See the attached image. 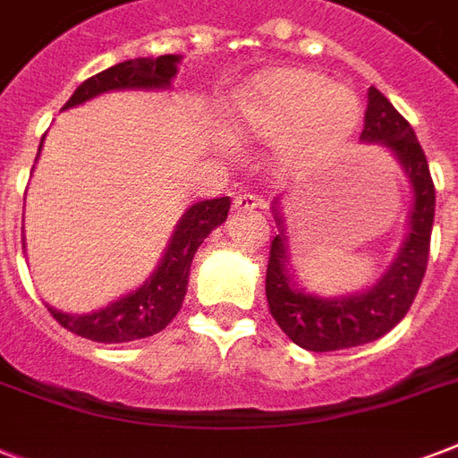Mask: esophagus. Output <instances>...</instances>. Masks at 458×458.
Listing matches in <instances>:
<instances>
[{
    "label": "esophagus",
    "mask_w": 458,
    "mask_h": 458,
    "mask_svg": "<svg viewBox=\"0 0 458 458\" xmlns=\"http://www.w3.org/2000/svg\"><path fill=\"white\" fill-rule=\"evenodd\" d=\"M261 207H264V199L254 192L237 194L235 201H233V208H235V211H254V208H261Z\"/></svg>",
    "instance_id": "34e87169"
}]
</instances>
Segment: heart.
I'll return each mask as SVG.
<instances>
[{"instance_id": "b5f03b06", "label": "heart", "mask_w": 458, "mask_h": 458, "mask_svg": "<svg viewBox=\"0 0 458 458\" xmlns=\"http://www.w3.org/2000/svg\"><path fill=\"white\" fill-rule=\"evenodd\" d=\"M242 123L261 135L290 131L287 149L297 158H316L354 132L361 104L347 88L330 85L311 71H280L237 102Z\"/></svg>"}]
</instances>
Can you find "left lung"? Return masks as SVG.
<instances>
[{
	"label": "left lung",
	"instance_id": "1",
	"mask_svg": "<svg viewBox=\"0 0 458 458\" xmlns=\"http://www.w3.org/2000/svg\"><path fill=\"white\" fill-rule=\"evenodd\" d=\"M361 140L387 147L411 178L413 208L404 247L369 293L320 300L293 285L287 273V235L278 208L276 221L280 233L273 237L268 268H266V300L268 311L280 330L309 352H337L373 342L390 333L404 318L413 297L419 294L430 254V233L435 218V185L428 158L413 135V128L387 97L376 88L369 89V106L363 116Z\"/></svg>",
	"mask_w": 458,
	"mask_h": 458
}]
</instances>
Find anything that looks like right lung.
<instances>
[{"instance_id":"1","label":"right lung","mask_w":458,"mask_h":458,"mask_svg":"<svg viewBox=\"0 0 458 458\" xmlns=\"http://www.w3.org/2000/svg\"><path fill=\"white\" fill-rule=\"evenodd\" d=\"M178 54H164L157 59H131L116 64L82 82L73 97L64 104V109L88 102L109 89L168 88L178 71ZM228 208L230 197L197 201L192 208H187L152 280H147L145 285L123 300L88 316L61 313L52 306H49V313L73 335H81L92 342H106V344L142 340V337L161 333L175 318V313L180 311L185 300L187 276H190L194 251L216 225H221L228 218Z\"/></svg>"}]
</instances>
